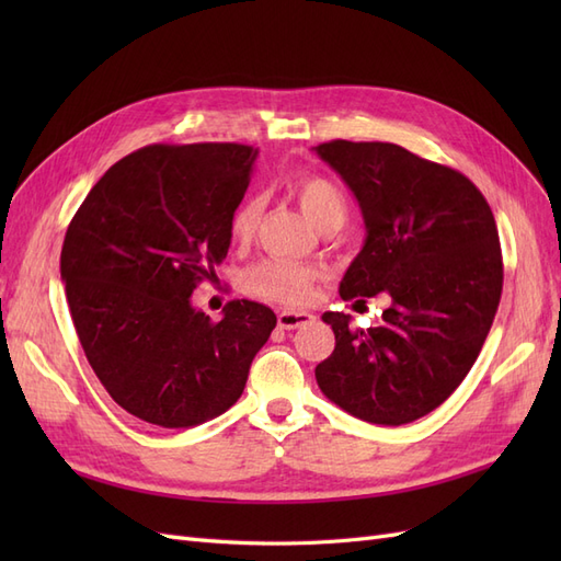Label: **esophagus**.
<instances>
[{
    "mask_svg": "<svg viewBox=\"0 0 561 561\" xmlns=\"http://www.w3.org/2000/svg\"><path fill=\"white\" fill-rule=\"evenodd\" d=\"M313 313L309 311H280L278 313V328L280 330H297V328H304L309 325V322H313Z\"/></svg>",
    "mask_w": 561,
    "mask_h": 561,
    "instance_id": "34e87169",
    "label": "esophagus"
}]
</instances>
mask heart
<instances>
[{
    "label": "heart",
    "instance_id": "heart-1",
    "mask_svg": "<svg viewBox=\"0 0 561 561\" xmlns=\"http://www.w3.org/2000/svg\"><path fill=\"white\" fill-rule=\"evenodd\" d=\"M301 215L320 231H334L344 225L348 206L339 186L322 175H297L285 182ZM260 222V201L243 198L231 213V236L236 241H248ZM316 271L287 260H264L250 268L248 287L264 299L280 304H304L313 293Z\"/></svg>",
    "mask_w": 561,
    "mask_h": 561
}]
</instances>
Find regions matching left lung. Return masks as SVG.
<instances>
[{
	"mask_svg": "<svg viewBox=\"0 0 561 561\" xmlns=\"http://www.w3.org/2000/svg\"><path fill=\"white\" fill-rule=\"evenodd\" d=\"M363 210L365 245L339 283L346 301L386 295L379 328L328 311L334 351L316 367L325 398L379 426L433 412L478 360L494 322L503 260L494 213L454 168L390 142H322Z\"/></svg>",
	"mask_w": 561,
	"mask_h": 561,
	"instance_id": "1",
	"label": "left lung"
}]
</instances>
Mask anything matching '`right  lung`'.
Segmentation results:
<instances>
[{
    "label": "right lung",
    "mask_w": 561,
    "mask_h": 561,
    "mask_svg": "<svg viewBox=\"0 0 561 561\" xmlns=\"http://www.w3.org/2000/svg\"><path fill=\"white\" fill-rule=\"evenodd\" d=\"M257 149L149 145L116 161L72 217L60 278L83 353L112 400L161 428H192L241 398L276 328L233 299L210 320L192 304L231 245Z\"/></svg>",
    "instance_id": "add662e5"
}]
</instances>
